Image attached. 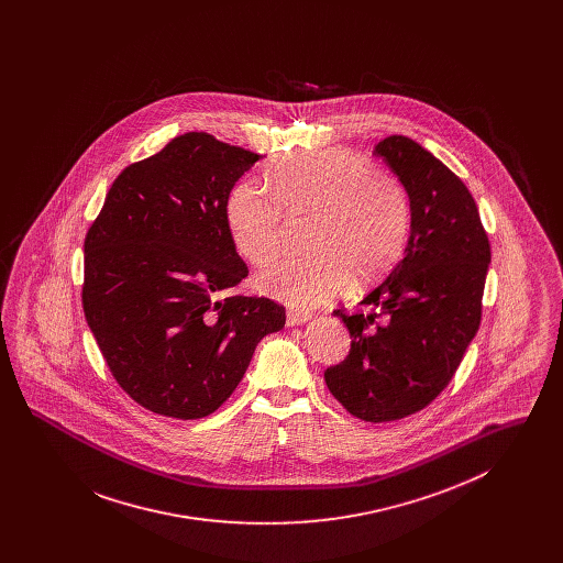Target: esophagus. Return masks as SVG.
Masks as SVG:
<instances>
[{
    "label": "esophagus",
    "instance_id": "34e87169",
    "mask_svg": "<svg viewBox=\"0 0 563 563\" xmlns=\"http://www.w3.org/2000/svg\"><path fill=\"white\" fill-rule=\"evenodd\" d=\"M312 319V314L310 312H297V310H289L287 312V324H303V322H308Z\"/></svg>",
    "mask_w": 563,
    "mask_h": 563
}]
</instances>
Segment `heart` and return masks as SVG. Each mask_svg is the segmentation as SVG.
<instances>
[{"label": "heart", "mask_w": 563, "mask_h": 563, "mask_svg": "<svg viewBox=\"0 0 563 563\" xmlns=\"http://www.w3.org/2000/svg\"><path fill=\"white\" fill-rule=\"evenodd\" d=\"M266 189L236 184L225 202L230 239L242 260L264 266L285 242V217L312 214L308 255L264 269L257 287L294 308H314L342 294L352 272L372 280L401 257L411 228V200L395 175L349 150L294 152L272 162Z\"/></svg>", "instance_id": "b5f03b06"}]
</instances>
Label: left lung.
<instances>
[{
    "mask_svg": "<svg viewBox=\"0 0 563 563\" xmlns=\"http://www.w3.org/2000/svg\"><path fill=\"white\" fill-rule=\"evenodd\" d=\"M374 154L409 194L411 232L401 262L361 301L374 310H335L352 344L324 382L352 416L393 422L424 409L452 382L482 322L492 251L471 191L429 150L393 134Z\"/></svg>",
    "mask_w": 563,
    "mask_h": 563,
    "instance_id": "obj_1",
    "label": "left lung"
}]
</instances>
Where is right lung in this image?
Returning <instances> with one entry per match:
<instances>
[{
  "label": "right lung",
  "instance_id": "right-lung-1",
  "mask_svg": "<svg viewBox=\"0 0 563 563\" xmlns=\"http://www.w3.org/2000/svg\"><path fill=\"white\" fill-rule=\"evenodd\" d=\"M260 158L213 134H179L118 175L88 228L86 322L120 388L154 413H213L262 338L285 327L274 299L219 297L249 274L225 202Z\"/></svg>",
  "mask_w": 563,
  "mask_h": 563
}]
</instances>
